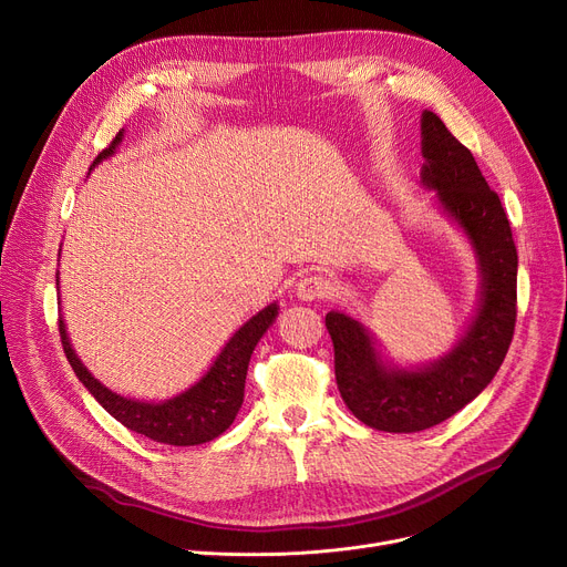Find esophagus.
<instances>
[{
  "instance_id": "1",
  "label": "esophagus",
  "mask_w": 567,
  "mask_h": 567,
  "mask_svg": "<svg viewBox=\"0 0 567 567\" xmlns=\"http://www.w3.org/2000/svg\"><path fill=\"white\" fill-rule=\"evenodd\" d=\"M333 293V282L323 276L310 274L306 278H301L296 282V296H299L301 301H317V299H329Z\"/></svg>"
}]
</instances>
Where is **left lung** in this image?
<instances>
[{"label":"left lung","mask_w":567,"mask_h":567,"mask_svg":"<svg viewBox=\"0 0 567 567\" xmlns=\"http://www.w3.org/2000/svg\"><path fill=\"white\" fill-rule=\"evenodd\" d=\"M423 186L466 234L481 266V303L457 344L443 359L400 370L381 361L361 321L326 315L336 351V381L349 411L381 432H421L449 421L478 398L498 372L517 321V248L498 195L487 186L468 148L425 110Z\"/></svg>","instance_id":"1"}]
</instances>
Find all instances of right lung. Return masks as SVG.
<instances>
[{
	"label": "right lung",
	"mask_w": 567,
	"mask_h": 567,
	"mask_svg": "<svg viewBox=\"0 0 567 567\" xmlns=\"http://www.w3.org/2000/svg\"><path fill=\"white\" fill-rule=\"evenodd\" d=\"M122 137L124 133H116L110 146L99 154L94 165L112 156ZM276 303L259 310L229 338L214 365L208 368V372L195 385H190L182 395L165 402H140L112 393L99 379L92 377V372H89L75 355L62 317H59V336H62V347L75 377L84 383V389L96 398V402L112 415V419H116L131 432L144 434L158 443L199 445L206 441H214L234 423L238 409L244 404L250 355L268 326L276 321Z\"/></svg>",
	"instance_id": "1"
}]
</instances>
